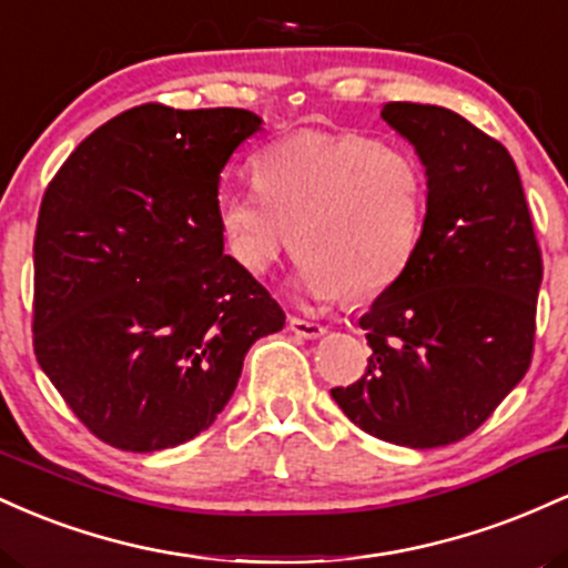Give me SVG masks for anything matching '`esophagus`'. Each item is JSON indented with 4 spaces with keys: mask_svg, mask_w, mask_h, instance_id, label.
Listing matches in <instances>:
<instances>
[{
    "mask_svg": "<svg viewBox=\"0 0 568 568\" xmlns=\"http://www.w3.org/2000/svg\"><path fill=\"white\" fill-rule=\"evenodd\" d=\"M288 331H293L296 336L302 338H317L325 334V325L323 323H315V321H304V317H288Z\"/></svg>",
    "mask_w": 568,
    "mask_h": 568,
    "instance_id": "obj_1",
    "label": "esophagus"
}]
</instances>
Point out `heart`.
Returning <instances> with one entry per match:
<instances>
[{
  "mask_svg": "<svg viewBox=\"0 0 568 568\" xmlns=\"http://www.w3.org/2000/svg\"><path fill=\"white\" fill-rule=\"evenodd\" d=\"M253 181L216 200L226 251L247 275H266L298 243L310 296L374 298L416 258L427 171L408 149L349 130H304L264 149Z\"/></svg>",
  "mask_w": 568,
  "mask_h": 568,
  "instance_id": "b5f03b06",
  "label": "heart"
}]
</instances>
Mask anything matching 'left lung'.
Masks as SVG:
<instances>
[{"mask_svg":"<svg viewBox=\"0 0 568 568\" xmlns=\"http://www.w3.org/2000/svg\"><path fill=\"white\" fill-rule=\"evenodd\" d=\"M427 168L419 251L361 317L368 368L331 395L352 425L408 448L475 433L531 366L542 251L505 146L452 109L389 101Z\"/></svg>","mask_w":568,"mask_h":568,"instance_id":"obj_1","label":"left lung"}]
</instances>
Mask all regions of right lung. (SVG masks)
Segmentation results:
<instances>
[{
    "label": "right lung",
    "mask_w": 568,
    "mask_h": 568,
    "mask_svg": "<svg viewBox=\"0 0 568 568\" xmlns=\"http://www.w3.org/2000/svg\"><path fill=\"white\" fill-rule=\"evenodd\" d=\"M262 130L245 109L143 103L84 139L44 189L34 355L98 440L160 452L216 422L285 312L224 253L219 175Z\"/></svg>",
    "instance_id": "1"
}]
</instances>
